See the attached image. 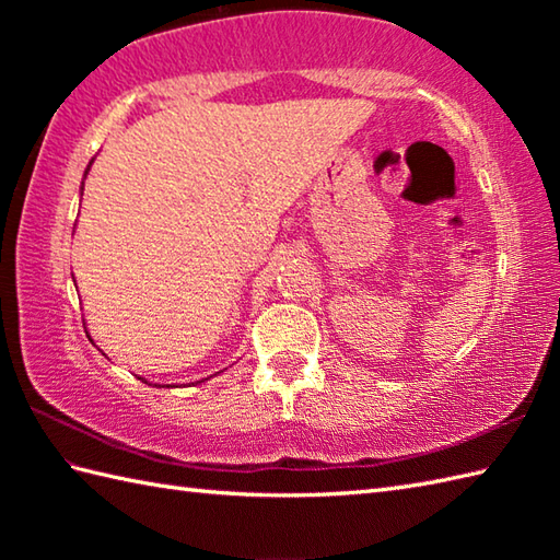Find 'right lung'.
Masks as SVG:
<instances>
[{
	"label": "right lung",
	"instance_id": "obj_1",
	"mask_svg": "<svg viewBox=\"0 0 560 560\" xmlns=\"http://www.w3.org/2000/svg\"><path fill=\"white\" fill-rule=\"evenodd\" d=\"M89 168H91V165H89ZM89 168H86V173H89ZM81 192H83V183H81ZM161 387V385H159ZM168 387H175V385H168Z\"/></svg>",
	"mask_w": 560,
	"mask_h": 560
}]
</instances>
